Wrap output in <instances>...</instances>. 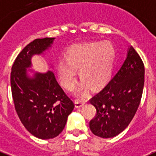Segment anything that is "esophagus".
<instances>
[{
    "mask_svg": "<svg viewBox=\"0 0 156 156\" xmlns=\"http://www.w3.org/2000/svg\"><path fill=\"white\" fill-rule=\"evenodd\" d=\"M84 103H85V102L81 99H78V98H77V99L75 100V104H76V107H77V108L82 107V106H84Z\"/></svg>",
    "mask_w": 156,
    "mask_h": 156,
    "instance_id": "esophagus-1",
    "label": "esophagus"
}]
</instances>
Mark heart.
<instances>
[{"instance_id":"1","label":"heart","mask_w":156,"mask_h":156,"mask_svg":"<svg viewBox=\"0 0 156 156\" xmlns=\"http://www.w3.org/2000/svg\"><path fill=\"white\" fill-rule=\"evenodd\" d=\"M115 50L109 41L92 42L72 47L66 54V61L58 63L57 71L62 84L72 89L76 80L75 70L80 79L92 88L103 85L109 80L114 64Z\"/></svg>"}]
</instances>
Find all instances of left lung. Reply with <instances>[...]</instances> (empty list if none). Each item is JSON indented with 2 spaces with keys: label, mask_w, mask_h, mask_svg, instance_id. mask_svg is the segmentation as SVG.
<instances>
[{
  "label": "left lung",
  "mask_w": 156,
  "mask_h": 156,
  "mask_svg": "<svg viewBox=\"0 0 156 156\" xmlns=\"http://www.w3.org/2000/svg\"><path fill=\"white\" fill-rule=\"evenodd\" d=\"M144 63L133 47L116 74L89 102L97 114L89 129L98 137L109 138L124 131L134 117L142 98Z\"/></svg>",
  "instance_id": "left-lung-1"
}]
</instances>
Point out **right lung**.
<instances>
[{"mask_svg":"<svg viewBox=\"0 0 156 156\" xmlns=\"http://www.w3.org/2000/svg\"><path fill=\"white\" fill-rule=\"evenodd\" d=\"M54 38L36 39L24 47L13 63L10 73L14 108L29 133L41 139L57 137L64 129L75 104L64 92L52 72L27 76L33 54L50 46Z\"/></svg>","mask_w":156,"mask_h":156,"instance_id":"add662e5","label":"right lung"}]
</instances>
